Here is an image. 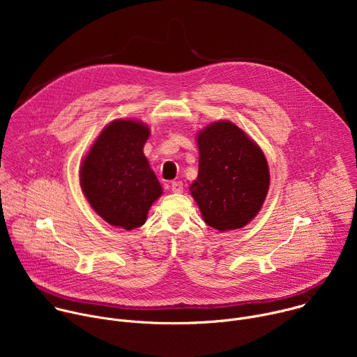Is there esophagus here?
<instances>
[{"mask_svg":"<svg viewBox=\"0 0 357 357\" xmlns=\"http://www.w3.org/2000/svg\"><path fill=\"white\" fill-rule=\"evenodd\" d=\"M171 189L174 193H182L183 192V183L181 181H174L171 183Z\"/></svg>","mask_w":357,"mask_h":357,"instance_id":"obj_1","label":"esophagus"}]
</instances>
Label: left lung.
Here are the masks:
<instances>
[{"label": "left lung", "mask_w": 357, "mask_h": 357, "mask_svg": "<svg viewBox=\"0 0 357 357\" xmlns=\"http://www.w3.org/2000/svg\"><path fill=\"white\" fill-rule=\"evenodd\" d=\"M199 174L190 193L211 227H244L264 203L270 186L260 146L230 121H218L197 135Z\"/></svg>", "instance_id": "1"}]
</instances>
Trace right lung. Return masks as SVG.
I'll list each match as a JSON object with an SVG mask.
<instances>
[{
  "label": "right lung",
  "instance_id": "obj_1",
  "mask_svg": "<svg viewBox=\"0 0 357 357\" xmlns=\"http://www.w3.org/2000/svg\"><path fill=\"white\" fill-rule=\"evenodd\" d=\"M149 128L132 120L110 123L80 168L82 189L98 216L113 226H142L162 188L144 155Z\"/></svg>",
  "mask_w": 357,
  "mask_h": 357
}]
</instances>
